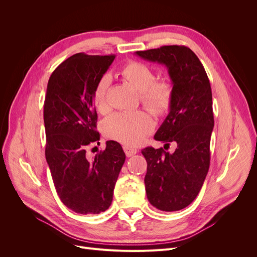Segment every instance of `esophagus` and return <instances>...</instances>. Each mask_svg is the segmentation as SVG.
<instances>
[{
	"mask_svg": "<svg viewBox=\"0 0 257 257\" xmlns=\"http://www.w3.org/2000/svg\"><path fill=\"white\" fill-rule=\"evenodd\" d=\"M123 150L124 152H125L126 157H132V155H134L137 153V149L136 148H133V147H130V146H123Z\"/></svg>",
	"mask_w": 257,
	"mask_h": 257,
	"instance_id": "1",
	"label": "esophagus"
}]
</instances>
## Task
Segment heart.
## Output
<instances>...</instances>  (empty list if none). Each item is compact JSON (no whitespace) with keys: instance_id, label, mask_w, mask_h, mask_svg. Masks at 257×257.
Segmentation results:
<instances>
[{"instance_id":"obj_1","label":"heart","mask_w":257,"mask_h":257,"mask_svg":"<svg viewBox=\"0 0 257 257\" xmlns=\"http://www.w3.org/2000/svg\"><path fill=\"white\" fill-rule=\"evenodd\" d=\"M120 74L131 87L141 93L142 102L155 113L165 112L173 100V85L166 80H155L153 69L141 62L131 61L121 68ZM107 77H103L93 90V104L98 112L107 111L106 90ZM103 127L108 137L114 141L135 146L150 133L153 120L149 113L143 110L131 112H116L104 121Z\"/></svg>"}]
</instances>
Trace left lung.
Segmentation results:
<instances>
[{"label":"left lung","instance_id":"8db88e82","mask_svg":"<svg viewBox=\"0 0 257 257\" xmlns=\"http://www.w3.org/2000/svg\"><path fill=\"white\" fill-rule=\"evenodd\" d=\"M168 69L174 95L155 141L176 144L174 153L147 147L145 185L148 200L162 211H178L196 198L210 165V139L214 126L212 92L199 59L185 46H163L136 51ZM165 148V147H164Z\"/></svg>","mask_w":257,"mask_h":257}]
</instances>
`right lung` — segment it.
<instances>
[{
  "label": "right lung",
  "instance_id": "add662e5",
  "mask_svg": "<svg viewBox=\"0 0 257 257\" xmlns=\"http://www.w3.org/2000/svg\"><path fill=\"white\" fill-rule=\"evenodd\" d=\"M114 56L76 53L51 74L44 104L46 160L54 188L68 209L98 214L109 208L113 189L125 161L119 143L89 158L88 146L99 141L93 90Z\"/></svg>",
  "mask_w": 257,
  "mask_h": 257
}]
</instances>
